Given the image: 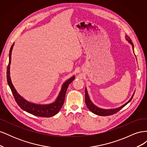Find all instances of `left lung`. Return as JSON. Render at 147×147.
Instances as JSON below:
<instances>
[{
    "label": "left lung",
    "instance_id": "obj_1",
    "mask_svg": "<svg viewBox=\"0 0 147 147\" xmlns=\"http://www.w3.org/2000/svg\"><path fill=\"white\" fill-rule=\"evenodd\" d=\"M125 38L126 40L131 45L132 47V50L134 51V45L132 42V40H131V38L129 37V36H127V35H125ZM137 59V58H136ZM134 92L133 93V94L132 96V97H131V99L129 100L127 102H126L125 104H123V105L119 107L118 108H115V109H102L100 107H98L96 106V105H94V104L92 103V101L91 100L90 96L88 95V92L87 91L86 88H85V102H86V105L87 106V107L89 109L91 112H92L93 113H94L97 115H99V116H108V115H111L116 113L117 112H118V111H119L121 109H123L124 106H126L129 102H130L131 100H132L133 96L134 95Z\"/></svg>",
    "mask_w": 147,
    "mask_h": 147
}]
</instances>
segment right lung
I'll list each match as a JSON object with an SVG mask.
<instances>
[{"label":"right lung","instance_id":"1","mask_svg":"<svg viewBox=\"0 0 147 147\" xmlns=\"http://www.w3.org/2000/svg\"><path fill=\"white\" fill-rule=\"evenodd\" d=\"M13 46H14V43L11 45L9 52V63H8L7 70V78L8 84L11 89V91L13 93V96L15 97L16 103L23 110L29 113L34 115L35 116L47 118L55 116V115L59 112V110L61 109L62 107L64 104L67 90L69 84L75 79V75H73L72 77L67 80L63 84L58 96L56 97V100L54 102H53L52 103L48 104H39L30 102L23 98L17 92L11 82L10 78V64L11 59V52Z\"/></svg>","mask_w":147,"mask_h":147}]
</instances>
